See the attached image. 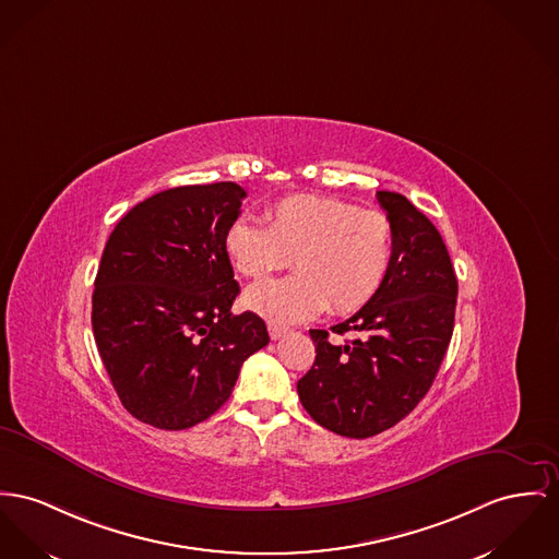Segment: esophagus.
<instances>
[{
  "label": "esophagus",
  "mask_w": 559,
  "mask_h": 559,
  "mask_svg": "<svg viewBox=\"0 0 559 559\" xmlns=\"http://www.w3.org/2000/svg\"><path fill=\"white\" fill-rule=\"evenodd\" d=\"M288 333V329L286 326H282V324H275V322H269V336L273 338V341H277V338H282V336Z\"/></svg>",
  "instance_id": "obj_1"
}]
</instances>
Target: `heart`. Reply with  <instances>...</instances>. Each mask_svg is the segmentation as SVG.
I'll return each mask as SVG.
<instances>
[{
    "label": "heart",
    "mask_w": 559,
    "mask_h": 559,
    "mask_svg": "<svg viewBox=\"0 0 559 559\" xmlns=\"http://www.w3.org/2000/svg\"><path fill=\"white\" fill-rule=\"evenodd\" d=\"M224 252L250 280L295 264V275L246 293V305L264 318L290 324L326 309L347 316L383 286L394 259V224L383 212L341 199L295 194L269 207L266 226L246 218L228 224Z\"/></svg>",
    "instance_id": "b5f03b06"
}]
</instances>
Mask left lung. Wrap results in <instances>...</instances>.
<instances>
[{"mask_svg":"<svg viewBox=\"0 0 559 559\" xmlns=\"http://www.w3.org/2000/svg\"><path fill=\"white\" fill-rule=\"evenodd\" d=\"M394 224V259L369 305L329 331H309L316 362L297 383L305 411L341 437H374L417 407L453 333L457 280L437 226L407 197L377 192Z\"/></svg>","mask_w":559,"mask_h":559,"instance_id":"8db88e82","label":"left lung"}]
</instances>
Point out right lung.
Segmentation results:
<instances>
[{
  "label": "right lung",
  "mask_w": 559,
  "mask_h": 559,
  "mask_svg": "<svg viewBox=\"0 0 559 559\" xmlns=\"http://www.w3.org/2000/svg\"><path fill=\"white\" fill-rule=\"evenodd\" d=\"M243 199L235 182L156 192L120 218L102 254L95 343L122 407L154 428L214 415L269 343L257 313L230 311L239 284L224 233Z\"/></svg>",
  "instance_id": "obj_1"
}]
</instances>
